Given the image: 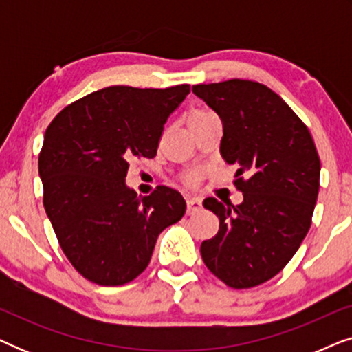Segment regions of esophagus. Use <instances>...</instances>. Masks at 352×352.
Masks as SVG:
<instances>
[{
  "instance_id": "34e87169",
  "label": "esophagus",
  "mask_w": 352,
  "mask_h": 352,
  "mask_svg": "<svg viewBox=\"0 0 352 352\" xmlns=\"http://www.w3.org/2000/svg\"><path fill=\"white\" fill-rule=\"evenodd\" d=\"M201 210V200L197 199V197H192V199H187V214H195Z\"/></svg>"
}]
</instances>
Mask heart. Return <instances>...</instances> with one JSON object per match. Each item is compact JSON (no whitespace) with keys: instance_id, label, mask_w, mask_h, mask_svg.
Returning a JSON list of instances; mask_svg holds the SVG:
<instances>
[{"instance_id":"obj_1","label":"heart","mask_w":352,"mask_h":352,"mask_svg":"<svg viewBox=\"0 0 352 352\" xmlns=\"http://www.w3.org/2000/svg\"><path fill=\"white\" fill-rule=\"evenodd\" d=\"M213 112H210V110H204V109H192L189 113H187V124H192L195 122H200V120H204L206 117H210V115ZM200 179V175L199 173H190L189 176H187V184L189 186H195L197 182Z\"/></svg>"}]
</instances>
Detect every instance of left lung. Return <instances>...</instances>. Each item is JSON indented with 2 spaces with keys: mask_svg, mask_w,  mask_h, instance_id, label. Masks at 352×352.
<instances>
[{
  "mask_svg": "<svg viewBox=\"0 0 352 352\" xmlns=\"http://www.w3.org/2000/svg\"><path fill=\"white\" fill-rule=\"evenodd\" d=\"M223 122L221 155L237 173L240 205L214 197L204 206L219 230L201 242L205 266L230 288H252L277 276L311 228L320 160L309 129L267 86L250 80L192 86Z\"/></svg>",
  "mask_w": 352,
  "mask_h": 352,
  "instance_id": "1",
  "label": "left lung"
}]
</instances>
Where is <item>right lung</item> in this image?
<instances>
[{
	"instance_id": "add662e5",
	"label": "right lung",
	"mask_w": 352,
	"mask_h": 352,
	"mask_svg": "<svg viewBox=\"0 0 352 352\" xmlns=\"http://www.w3.org/2000/svg\"><path fill=\"white\" fill-rule=\"evenodd\" d=\"M190 93L109 86L67 105L45 133L43 205L65 256L98 285H124L147 267L157 237L186 213L182 195L126 186L133 158L157 155L166 120Z\"/></svg>"
}]
</instances>
